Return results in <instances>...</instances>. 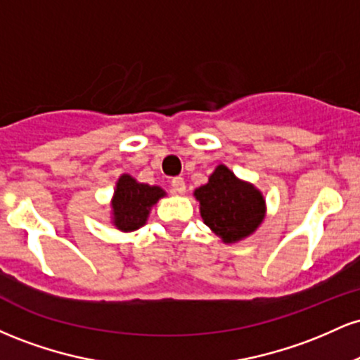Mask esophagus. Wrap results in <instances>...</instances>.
<instances>
[{
    "mask_svg": "<svg viewBox=\"0 0 360 360\" xmlns=\"http://www.w3.org/2000/svg\"><path fill=\"white\" fill-rule=\"evenodd\" d=\"M171 188H172V193L184 194L186 193V183H184L183 177H174V179L171 181Z\"/></svg>",
    "mask_w": 360,
    "mask_h": 360,
    "instance_id": "1",
    "label": "esophagus"
}]
</instances>
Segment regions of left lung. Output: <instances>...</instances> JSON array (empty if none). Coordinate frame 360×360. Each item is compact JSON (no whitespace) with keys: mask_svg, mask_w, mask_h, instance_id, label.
<instances>
[{"mask_svg":"<svg viewBox=\"0 0 360 360\" xmlns=\"http://www.w3.org/2000/svg\"><path fill=\"white\" fill-rule=\"evenodd\" d=\"M205 225L223 243L250 237L266 218V198L249 181L238 179L229 167L218 164L208 183L194 189Z\"/></svg>","mask_w":360,"mask_h":360,"instance_id":"obj_1","label":"left lung"}]
</instances>
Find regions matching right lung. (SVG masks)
<instances>
[{"label":"right lung","mask_w":360,"mask_h":360,"mask_svg":"<svg viewBox=\"0 0 360 360\" xmlns=\"http://www.w3.org/2000/svg\"><path fill=\"white\" fill-rule=\"evenodd\" d=\"M166 196L160 186L139 183L130 174H122L111 198V225L120 232H135L148 220L152 206Z\"/></svg>","instance_id":"obj_1"}]
</instances>
